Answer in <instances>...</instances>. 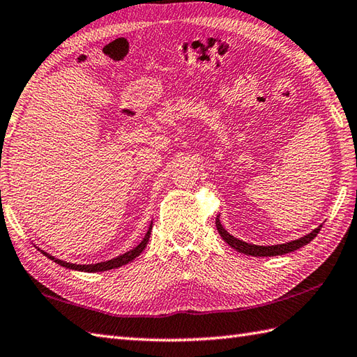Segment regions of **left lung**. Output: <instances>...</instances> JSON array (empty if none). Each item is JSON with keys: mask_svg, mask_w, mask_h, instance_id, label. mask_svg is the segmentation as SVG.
Returning <instances> with one entry per match:
<instances>
[{"mask_svg": "<svg viewBox=\"0 0 357 357\" xmlns=\"http://www.w3.org/2000/svg\"><path fill=\"white\" fill-rule=\"evenodd\" d=\"M216 228L219 231L220 237L225 240V242L231 248H234L236 251L242 252L245 255H252V257H273V255H284V254H289V252H294L296 250H300V248H303L304 245L310 243L312 240L318 236L322 225L314 228L312 233H309V234H305V236L296 238V240H292V242H286V243H280V245H268V246L246 243V242H243V240L231 236L228 231L222 227L219 216L216 218Z\"/></svg>", "mask_w": 357, "mask_h": 357, "instance_id": "obj_1", "label": "left lung"}]
</instances>
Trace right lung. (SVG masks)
I'll return each instance as SVG.
<instances>
[{
	"label": "right lung",
	"instance_id": "obj_1",
	"mask_svg": "<svg viewBox=\"0 0 357 357\" xmlns=\"http://www.w3.org/2000/svg\"><path fill=\"white\" fill-rule=\"evenodd\" d=\"M151 231H152V222H151V225H149V229H147V233H146L144 238L141 240V242H139L135 248H132L130 251L124 252V254H121V255H119V257H115V259L106 260V261H100V263H91V264L70 263V261H65V260L57 259V257L45 252L44 250H40V248H38V246H36V248H38V250H39L40 252H43L45 257H48L50 260H53L54 263L61 264V266H63V268H66V269H73V271H79V272H103V271L117 269V268H120V266H124V264L130 263L132 260H135L137 257L144 251V248L147 246L149 238H151Z\"/></svg>",
	"mask_w": 357,
	"mask_h": 357
}]
</instances>
